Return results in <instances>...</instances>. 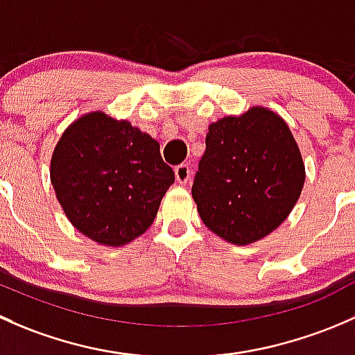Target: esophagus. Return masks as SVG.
Here are the masks:
<instances>
[{"instance_id":"34e87169","label":"esophagus","mask_w":355,"mask_h":355,"mask_svg":"<svg viewBox=\"0 0 355 355\" xmlns=\"http://www.w3.org/2000/svg\"><path fill=\"white\" fill-rule=\"evenodd\" d=\"M174 174H176V181L179 184H186V182L191 181V167H189L188 164H181V166H178L176 171H174Z\"/></svg>"}]
</instances>
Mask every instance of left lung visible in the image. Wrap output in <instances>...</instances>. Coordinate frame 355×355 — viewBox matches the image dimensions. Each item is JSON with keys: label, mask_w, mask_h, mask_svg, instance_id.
Wrapping results in <instances>:
<instances>
[{"label": "left lung", "mask_w": 355, "mask_h": 355, "mask_svg": "<svg viewBox=\"0 0 355 355\" xmlns=\"http://www.w3.org/2000/svg\"><path fill=\"white\" fill-rule=\"evenodd\" d=\"M191 195L203 224L244 246L275 231L301 196L306 171L287 123L266 107L208 126Z\"/></svg>", "instance_id": "left-lung-1"}]
</instances>
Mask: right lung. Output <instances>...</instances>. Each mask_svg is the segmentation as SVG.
Here are the masks:
<instances>
[{"mask_svg": "<svg viewBox=\"0 0 355 355\" xmlns=\"http://www.w3.org/2000/svg\"><path fill=\"white\" fill-rule=\"evenodd\" d=\"M173 182L159 141L102 111L69 124L51 157V184L68 220L104 246L147 231Z\"/></svg>", "mask_w": 355, "mask_h": 355, "instance_id": "add662e5", "label": "right lung"}]
</instances>
